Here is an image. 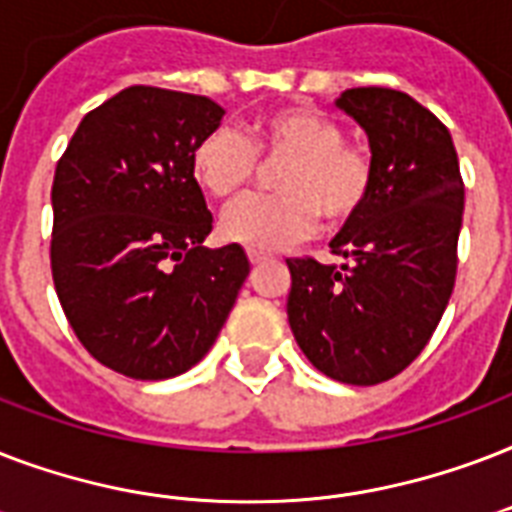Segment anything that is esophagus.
I'll use <instances>...</instances> for the list:
<instances>
[{
    "label": "esophagus",
    "instance_id": "34e87169",
    "mask_svg": "<svg viewBox=\"0 0 512 512\" xmlns=\"http://www.w3.org/2000/svg\"><path fill=\"white\" fill-rule=\"evenodd\" d=\"M271 260V255H265V252H255V249H249V263L252 265H263Z\"/></svg>",
    "mask_w": 512,
    "mask_h": 512
}]
</instances>
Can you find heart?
Listing matches in <instances>:
<instances>
[{
  "mask_svg": "<svg viewBox=\"0 0 512 512\" xmlns=\"http://www.w3.org/2000/svg\"><path fill=\"white\" fill-rule=\"evenodd\" d=\"M257 154L284 162L273 196H252L223 215L220 231L231 244L276 252L311 236L319 215L342 225L364 209L374 167L364 148L345 143L335 119L311 106L260 114L249 140L231 127L209 130L191 151V175L217 201L236 199L255 177Z\"/></svg>",
  "mask_w": 512,
  "mask_h": 512,
  "instance_id": "b5f03b06",
  "label": "heart"
}]
</instances>
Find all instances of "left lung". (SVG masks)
<instances>
[{"label":"left lung","mask_w":512,"mask_h":512,"mask_svg":"<svg viewBox=\"0 0 512 512\" xmlns=\"http://www.w3.org/2000/svg\"><path fill=\"white\" fill-rule=\"evenodd\" d=\"M337 108L369 138L372 193L329 241L340 265L287 260V316L319 372L377 385L420 356L444 316L465 185L449 130L406 92L356 87Z\"/></svg>","instance_id":"left-lung-1"}]
</instances>
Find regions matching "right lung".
<instances>
[{"label": "right lung", "mask_w": 512, "mask_h": 512, "mask_svg": "<svg viewBox=\"0 0 512 512\" xmlns=\"http://www.w3.org/2000/svg\"><path fill=\"white\" fill-rule=\"evenodd\" d=\"M204 95L127 87L84 116L52 180V281L108 369L170 380L215 345L249 276L239 244L209 249L191 151L220 127Z\"/></svg>", "instance_id": "right-lung-1"}]
</instances>
